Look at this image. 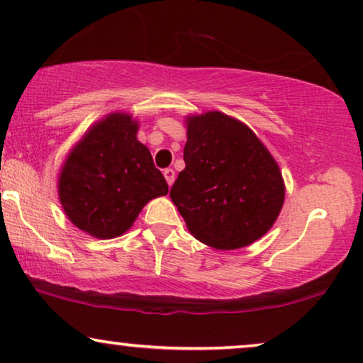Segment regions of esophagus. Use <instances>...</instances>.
Returning a JSON list of instances; mask_svg holds the SVG:
<instances>
[{
	"instance_id": "obj_1",
	"label": "esophagus",
	"mask_w": 363,
	"mask_h": 363,
	"mask_svg": "<svg viewBox=\"0 0 363 363\" xmlns=\"http://www.w3.org/2000/svg\"><path fill=\"white\" fill-rule=\"evenodd\" d=\"M163 175H165L168 186H172L173 182H175V172H173V168H165V170H163Z\"/></svg>"
}]
</instances>
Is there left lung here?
<instances>
[{
    "instance_id": "obj_1",
    "label": "left lung",
    "mask_w": 363,
    "mask_h": 363,
    "mask_svg": "<svg viewBox=\"0 0 363 363\" xmlns=\"http://www.w3.org/2000/svg\"><path fill=\"white\" fill-rule=\"evenodd\" d=\"M183 160L170 198L198 241L238 250L271 230L284 205V180L250 127L218 111L186 117Z\"/></svg>"
}]
</instances>
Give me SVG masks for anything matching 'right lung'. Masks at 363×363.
Returning a JSON list of instances; mask_svg holds the SVG:
<instances>
[{
	"instance_id": "right-lung-1",
	"label": "right lung",
	"mask_w": 363,
	"mask_h": 363,
	"mask_svg": "<svg viewBox=\"0 0 363 363\" xmlns=\"http://www.w3.org/2000/svg\"><path fill=\"white\" fill-rule=\"evenodd\" d=\"M138 122L113 112L89 128L59 173V200L79 230L111 240L130 230L148 201L168 193L152 153L137 140Z\"/></svg>"
}]
</instances>
